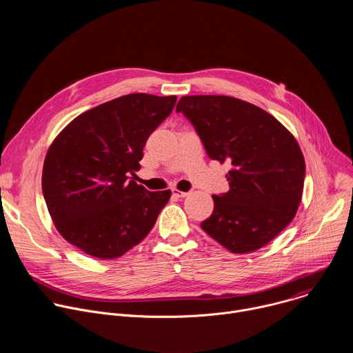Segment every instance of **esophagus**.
I'll return each mask as SVG.
<instances>
[{
  "instance_id": "esophagus-1",
  "label": "esophagus",
  "mask_w": 353,
  "mask_h": 353,
  "mask_svg": "<svg viewBox=\"0 0 353 353\" xmlns=\"http://www.w3.org/2000/svg\"><path fill=\"white\" fill-rule=\"evenodd\" d=\"M172 192H173V195H174V196H177V198H184V196H187V195H188V192H185V191H180V190H177V188H172Z\"/></svg>"
}]
</instances>
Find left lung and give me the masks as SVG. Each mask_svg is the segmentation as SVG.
I'll return each instance as SVG.
<instances>
[{
    "instance_id": "obj_1",
    "label": "left lung",
    "mask_w": 353,
    "mask_h": 353,
    "mask_svg": "<svg viewBox=\"0 0 353 353\" xmlns=\"http://www.w3.org/2000/svg\"><path fill=\"white\" fill-rule=\"evenodd\" d=\"M176 110L212 161L232 165L230 188L212 195L214 212L201 228L234 254L268 244L292 222L303 194L306 163L296 138L261 108L232 96H183Z\"/></svg>"
}]
</instances>
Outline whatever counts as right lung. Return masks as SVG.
I'll return each mask as SVG.
<instances>
[{"instance_id": "obj_1", "label": "right lung", "mask_w": 353, "mask_h": 353, "mask_svg": "<svg viewBox=\"0 0 353 353\" xmlns=\"http://www.w3.org/2000/svg\"><path fill=\"white\" fill-rule=\"evenodd\" d=\"M177 97L130 93L75 117L50 145L41 174L46 205L59 233L85 254L114 260L152 230L170 190L130 180L146 139Z\"/></svg>"}]
</instances>
